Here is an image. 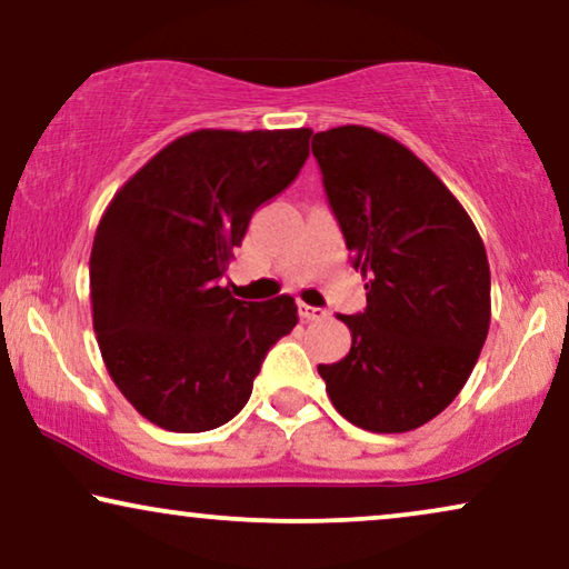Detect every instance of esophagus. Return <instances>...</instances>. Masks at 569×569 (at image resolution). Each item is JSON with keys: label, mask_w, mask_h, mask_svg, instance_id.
Returning a JSON list of instances; mask_svg holds the SVG:
<instances>
[{"label": "esophagus", "mask_w": 569, "mask_h": 569, "mask_svg": "<svg viewBox=\"0 0 569 569\" xmlns=\"http://www.w3.org/2000/svg\"><path fill=\"white\" fill-rule=\"evenodd\" d=\"M298 313H300V318H306V321H318V318H326L323 308L308 306V302H298Z\"/></svg>", "instance_id": "34e87169"}]
</instances>
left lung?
<instances>
[{"instance_id": "left-lung-1", "label": "left lung", "mask_w": 569, "mask_h": 569, "mask_svg": "<svg viewBox=\"0 0 569 569\" xmlns=\"http://www.w3.org/2000/svg\"><path fill=\"white\" fill-rule=\"evenodd\" d=\"M313 154L368 279L365 313L339 316L352 349L318 365L326 393L362 430H417L461 393L485 347V243L461 201L393 137L349 123L318 131Z\"/></svg>"}]
</instances>
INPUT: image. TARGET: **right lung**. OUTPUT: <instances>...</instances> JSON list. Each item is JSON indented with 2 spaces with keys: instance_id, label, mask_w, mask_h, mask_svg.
<instances>
[{
  "instance_id": "obj_1",
  "label": "right lung",
  "mask_w": 569,
  "mask_h": 569,
  "mask_svg": "<svg viewBox=\"0 0 569 569\" xmlns=\"http://www.w3.org/2000/svg\"><path fill=\"white\" fill-rule=\"evenodd\" d=\"M310 129H199L147 160L100 217L92 329L108 376L170 432L230 422L263 357L298 323L290 295L246 302L222 287L263 201L308 160Z\"/></svg>"
}]
</instances>
